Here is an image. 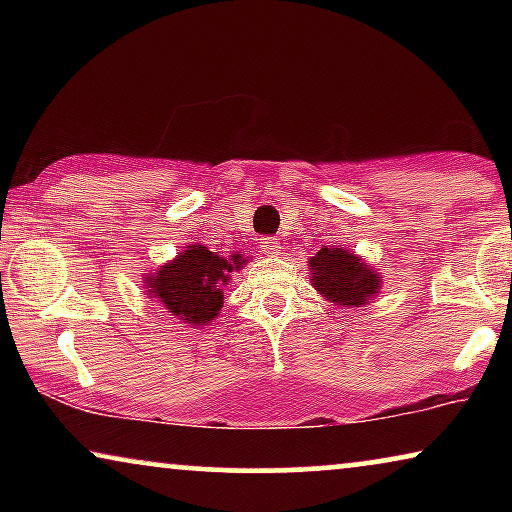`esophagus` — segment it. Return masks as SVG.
Returning <instances> with one entry per match:
<instances>
[{
  "mask_svg": "<svg viewBox=\"0 0 512 512\" xmlns=\"http://www.w3.org/2000/svg\"><path fill=\"white\" fill-rule=\"evenodd\" d=\"M261 251L265 256H279L282 254V244H279L275 237H265L261 242Z\"/></svg>",
  "mask_w": 512,
  "mask_h": 512,
  "instance_id": "34e87169",
  "label": "esophagus"
}]
</instances>
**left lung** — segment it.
<instances>
[{"instance_id":"1","label":"left lung","mask_w":512,"mask_h":512,"mask_svg":"<svg viewBox=\"0 0 512 512\" xmlns=\"http://www.w3.org/2000/svg\"><path fill=\"white\" fill-rule=\"evenodd\" d=\"M312 279L317 291L333 303L359 307L380 289V277L370 270L359 256L349 254L345 247L319 249L310 261Z\"/></svg>"}]
</instances>
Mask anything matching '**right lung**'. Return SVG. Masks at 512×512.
I'll return each mask as SVG.
<instances>
[{
    "label": "right lung",
    "instance_id": "add662e5",
    "mask_svg": "<svg viewBox=\"0 0 512 512\" xmlns=\"http://www.w3.org/2000/svg\"><path fill=\"white\" fill-rule=\"evenodd\" d=\"M242 258H223L202 244L188 247L184 254L163 265L156 277H149V293L160 298L172 317L186 324L202 326L219 314L223 305V284H228V272L237 270Z\"/></svg>",
    "mask_w": 512,
    "mask_h": 512
}]
</instances>
